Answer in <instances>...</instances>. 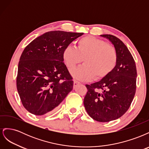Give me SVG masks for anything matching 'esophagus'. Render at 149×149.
Segmentation results:
<instances>
[{
	"mask_svg": "<svg viewBox=\"0 0 149 149\" xmlns=\"http://www.w3.org/2000/svg\"><path fill=\"white\" fill-rule=\"evenodd\" d=\"M81 84L80 82L78 81H76V80H74V83H73V86H74V88H75L76 86H77L78 84Z\"/></svg>",
	"mask_w": 149,
	"mask_h": 149,
	"instance_id": "esophagus-1",
	"label": "esophagus"
}]
</instances>
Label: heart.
I'll return each mask as SVG.
<instances>
[{"label":"heart","mask_w":149,"mask_h":149,"mask_svg":"<svg viewBox=\"0 0 149 149\" xmlns=\"http://www.w3.org/2000/svg\"><path fill=\"white\" fill-rule=\"evenodd\" d=\"M62 58L69 70L83 60L84 64L72 70L71 74L76 79L84 81L93 78L95 80L106 78L114 70L118 63L116 49L106 42L93 36L79 38L76 48L65 47Z\"/></svg>","instance_id":"b5f03b06"}]
</instances>
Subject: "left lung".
Instances as JSON below:
<instances>
[{"label": "left lung", "mask_w": 149, "mask_h": 149, "mask_svg": "<svg viewBox=\"0 0 149 149\" xmlns=\"http://www.w3.org/2000/svg\"><path fill=\"white\" fill-rule=\"evenodd\" d=\"M113 45L118 63L112 73L100 81L86 84L84 106L94 120L106 123L118 119L128 110L136 90L137 70L127 47L112 35H101Z\"/></svg>", "instance_id": "obj_1"}]
</instances>
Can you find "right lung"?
<instances>
[{
  "label": "right lung",
  "instance_id": "right-lung-1",
  "mask_svg": "<svg viewBox=\"0 0 149 149\" xmlns=\"http://www.w3.org/2000/svg\"><path fill=\"white\" fill-rule=\"evenodd\" d=\"M83 35L51 31L25 47L18 66L17 88L22 104L30 113H52L73 89V78L63 63L62 52Z\"/></svg>",
  "mask_w": 149,
  "mask_h": 149
}]
</instances>
